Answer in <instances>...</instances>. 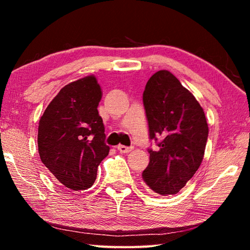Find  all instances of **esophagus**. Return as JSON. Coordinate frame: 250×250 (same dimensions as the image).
<instances>
[{
  "instance_id": "esophagus-1",
  "label": "esophagus",
  "mask_w": 250,
  "mask_h": 250,
  "mask_svg": "<svg viewBox=\"0 0 250 250\" xmlns=\"http://www.w3.org/2000/svg\"><path fill=\"white\" fill-rule=\"evenodd\" d=\"M133 146H118V150H119L121 153H129L130 151H132Z\"/></svg>"
}]
</instances>
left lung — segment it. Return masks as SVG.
Here are the masks:
<instances>
[{"label": "left lung", "instance_id": "obj_1", "mask_svg": "<svg viewBox=\"0 0 250 250\" xmlns=\"http://www.w3.org/2000/svg\"><path fill=\"white\" fill-rule=\"evenodd\" d=\"M149 135L158 150L147 149L149 166L142 179L152 191L173 195L195 174L208 137L205 113L198 101L167 70L151 76L143 91Z\"/></svg>", "mask_w": 250, "mask_h": 250}]
</instances>
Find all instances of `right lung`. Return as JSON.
<instances>
[{"label":"right lung","mask_w":250,"mask_h":250,"mask_svg":"<svg viewBox=\"0 0 250 250\" xmlns=\"http://www.w3.org/2000/svg\"><path fill=\"white\" fill-rule=\"evenodd\" d=\"M101 88L95 76L66 84L42 116L37 145L42 162L59 183L74 191L95 183L110 147L98 104Z\"/></svg>","instance_id":"right-lung-1"}]
</instances>
